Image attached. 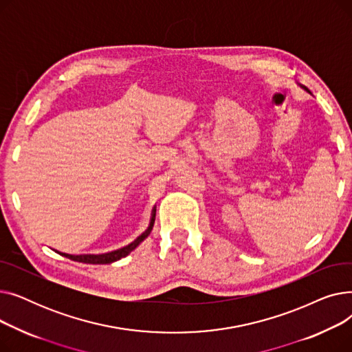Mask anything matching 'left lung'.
<instances>
[{"label": "left lung", "instance_id": "1", "mask_svg": "<svg viewBox=\"0 0 352 352\" xmlns=\"http://www.w3.org/2000/svg\"><path fill=\"white\" fill-rule=\"evenodd\" d=\"M300 87H301V88H302V89H305V91H308V89H307V88H305V87H304V85H300ZM308 92H309V91H308Z\"/></svg>", "mask_w": 352, "mask_h": 352}]
</instances>
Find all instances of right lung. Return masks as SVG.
<instances>
[{
    "label": "right lung",
    "instance_id": "right-lung-1",
    "mask_svg": "<svg viewBox=\"0 0 352 352\" xmlns=\"http://www.w3.org/2000/svg\"><path fill=\"white\" fill-rule=\"evenodd\" d=\"M153 227H154V224H153V226L150 224V227H148V230L137 239V241H134L133 244H129L128 247H124V248H121V250H117V251H113V252H108V254H101V255H91V254H89V255H69V254H65V256H69V258H72V260H77V261L85 263V264H113V263L121 260V258L126 256L131 251H134V250L144 241V239H145L148 235H150Z\"/></svg>",
    "mask_w": 352,
    "mask_h": 352
}]
</instances>
